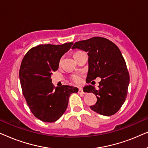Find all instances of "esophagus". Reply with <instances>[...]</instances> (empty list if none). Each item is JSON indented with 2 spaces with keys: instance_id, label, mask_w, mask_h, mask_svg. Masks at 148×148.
<instances>
[{
  "instance_id": "obj_1",
  "label": "esophagus",
  "mask_w": 148,
  "mask_h": 148,
  "mask_svg": "<svg viewBox=\"0 0 148 148\" xmlns=\"http://www.w3.org/2000/svg\"><path fill=\"white\" fill-rule=\"evenodd\" d=\"M78 94H85V92L83 90V89L82 88H79V91H78Z\"/></svg>"
}]
</instances>
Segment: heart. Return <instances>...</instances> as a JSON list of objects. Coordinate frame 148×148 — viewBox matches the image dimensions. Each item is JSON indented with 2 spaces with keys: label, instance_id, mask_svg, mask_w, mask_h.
Segmentation results:
<instances>
[{
  "label": "heart",
  "instance_id": "heart-1",
  "mask_svg": "<svg viewBox=\"0 0 148 148\" xmlns=\"http://www.w3.org/2000/svg\"><path fill=\"white\" fill-rule=\"evenodd\" d=\"M80 52H82V51H77L75 52V53L73 54V57L74 58L75 57L77 54L80 53ZM72 80L74 82H75L76 84H79V83L81 82V77L78 75H73L72 77Z\"/></svg>",
  "mask_w": 148,
  "mask_h": 148
}]
</instances>
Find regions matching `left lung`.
<instances>
[{"mask_svg": "<svg viewBox=\"0 0 148 148\" xmlns=\"http://www.w3.org/2000/svg\"><path fill=\"white\" fill-rule=\"evenodd\" d=\"M73 49L88 52L89 69L86 78L88 84L100 77L98 89L86 86L84 92L93 93L97 102L90 108L104 116H111L118 112L126 100L129 84V74L126 62L116 44L106 38L93 37L77 42Z\"/></svg>", "mask_w": 148, "mask_h": 148, "instance_id": "8db88e82", "label": "left lung"}]
</instances>
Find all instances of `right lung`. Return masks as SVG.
I'll return each mask as SVG.
<instances>
[{
    "mask_svg": "<svg viewBox=\"0 0 148 148\" xmlns=\"http://www.w3.org/2000/svg\"><path fill=\"white\" fill-rule=\"evenodd\" d=\"M73 44H40L31 48L22 60L19 69L22 92L30 110L43 122L57 121L65 112L71 94L78 92L73 86L55 88L51 79L60 58Z\"/></svg>",
    "mask_w": 148,
    "mask_h": 148,
    "instance_id": "obj_1",
    "label": "right lung"
}]
</instances>
